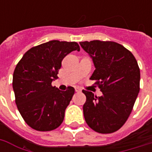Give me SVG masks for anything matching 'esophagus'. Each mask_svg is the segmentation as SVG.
<instances>
[{"label":"esophagus","instance_id":"esophagus-1","mask_svg":"<svg viewBox=\"0 0 152 152\" xmlns=\"http://www.w3.org/2000/svg\"><path fill=\"white\" fill-rule=\"evenodd\" d=\"M75 91H76V92H81V90L80 89V88H76Z\"/></svg>","mask_w":152,"mask_h":152}]
</instances>
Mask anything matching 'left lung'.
Returning <instances> with one entry per match:
<instances>
[{"mask_svg": "<svg viewBox=\"0 0 152 152\" xmlns=\"http://www.w3.org/2000/svg\"><path fill=\"white\" fill-rule=\"evenodd\" d=\"M92 58L96 80L102 95L83 90L86 102L83 115L88 126L99 133H111L122 127L132 112L140 91V72L132 53L111 41L80 42Z\"/></svg>", "mask_w": 152, "mask_h": 152, "instance_id": "obj_1", "label": "left lung"}]
</instances>
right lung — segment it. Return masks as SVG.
<instances>
[{
    "instance_id": "right-lung-1",
    "label": "right lung",
    "mask_w": 152,
    "mask_h": 152,
    "mask_svg": "<svg viewBox=\"0 0 152 152\" xmlns=\"http://www.w3.org/2000/svg\"><path fill=\"white\" fill-rule=\"evenodd\" d=\"M80 51L76 42L52 40L34 46L16 64L12 79L15 104L25 122L37 131H51L63 122L75 90L53 87L64 57Z\"/></svg>"
}]
</instances>
